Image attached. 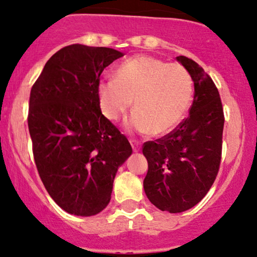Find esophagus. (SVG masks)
Returning <instances> with one entry per match:
<instances>
[{"label":"esophagus","mask_w":257,"mask_h":257,"mask_svg":"<svg viewBox=\"0 0 257 257\" xmlns=\"http://www.w3.org/2000/svg\"><path fill=\"white\" fill-rule=\"evenodd\" d=\"M129 142H131V145H132V147H133V151H134V152H138L139 150H140V146H139V144L135 140H129Z\"/></svg>","instance_id":"34e87169"}]
</instances>
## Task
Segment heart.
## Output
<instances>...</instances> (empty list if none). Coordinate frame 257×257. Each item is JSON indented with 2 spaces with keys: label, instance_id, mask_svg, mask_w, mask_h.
<instances>
[{
  "label": "heart",
  "instance_id": "obj_1",
  "mask_svg": "<svg viewBox=\"0 0 257 257\" xmlns=\"http://www.w3.org/2000/svg\"><path fill=\"white\" fill-rule=\"evenodd\" d=\"M101 112L117 120L131 107L129 131L164 135L179 124L193 97V80L182 64L151 56H135L119 64L115 79L98 86Z\"/></svg>",
  "mask_w": 257,
  "mask_h": 257
}]
</instances>
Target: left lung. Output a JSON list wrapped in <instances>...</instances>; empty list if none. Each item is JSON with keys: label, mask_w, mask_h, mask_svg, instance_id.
Returning <instances> with one entry per match:
<instances>
[{"label": "left lung", "mask_w": 257, "mask_h": 257, "mask_svg": "<svg viewBox=\"0 0 257 257\" xmlns=\"http://www.w3.org/2000/svg\"><path fill=\"white\" fill-rule=\"evenodd\" d=\"M194 81L189 116L142 153L148 163L144 189L160 211L181 213L199 203L211 189L221 160L224 111L217 86L202 67L185 56L176 57Z\"/></svg>", "instance_id": "obj_1"}]
</instances>
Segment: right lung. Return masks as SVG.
I'll use <instances>...</instances> for the list:
<instances>
[{
	"mask_svg": "<svg viewBox=\"0 0 257 257\" xmlns=\"http://www.w3.org/2000/svg\"><path fill=\"white\" fill-rule=\"evenodd\" d=\"M122 56L115 49L68 45L46 62L31 89L27 122L37 170L49 195L70 214L103 211L117 170L133 153L98 97L100 74Z\"/></svg>",
	"mask_w": 257,
	"mask_h": 257,
	"instance_id": "add662e5",
	"label": "right lung"
}]
</instances>
